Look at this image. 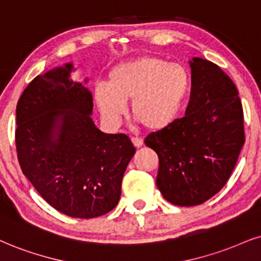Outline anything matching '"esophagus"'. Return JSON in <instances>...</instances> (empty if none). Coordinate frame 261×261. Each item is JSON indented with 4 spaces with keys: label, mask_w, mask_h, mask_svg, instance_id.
Masks as SVG:
<instances>
[{
    "label": "esophagus",
    "mask_w": 261,
    "mask_h": 261,
    "mask_svg": "<svg viewBox=\"0 0 261 261\" xmlns=\"http://www.w3.org/2000/svg\"><path fill=\"white\" fill-rule=\"evenodd\" d=\"M132 143H133V145L136 147H141L144 144V140L141 139V138H138V137H133L132 138Z\"/></svg>",
    "instance_id": "34e87169"
}]
</instances>
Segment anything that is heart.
<instances>
[{"label": "heart", "instance_id": "b5f03b06", "mask_svg": "<svg viewBox=\"0 0 261 261\" xmlns=\"http://www.w3.org/2000/svg\"><path fill=\"white\" fill-rule=\"evenodd\" d=\"M191 89L188 69L163 58L143 56L115 65L108 85L98 83L93 98L106 121L117 124L130 100L133 118L150 130L165 129L176 120Z\"/></svg>", "mask_w": 261, "mask_h": 261}]
</instances>
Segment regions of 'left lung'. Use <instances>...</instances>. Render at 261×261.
I'll return each instance as SVG.
<instances>
[{"instance_id":"1","label":"left lung","mask_w":261,"mask_h":261,"mask_svg":"<svg viewBox=\"0 0 261 261\" xmlns=\"http://www.w3.org/2000/svg\"><path fill=\"white\" fill-rule=\"evenodd\" d=\"M185 116L145 138L160 160L156 185L181 207L203 203L223 189L244 144L243 110L234 83L217 64L192 58Z\"/></svg>"}]
</instances>
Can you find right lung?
I'll list each match as a JSON object with an SVG mask.
<instances>
[{"mask_svg": "<svg viewBox=\"0 0 261 261\" xmlns=\"http://www.w3.org/2000/svg\"><path fill=\"white\" fill-rule=\"evenodd\" d=\"M72 71L67 63L29 83L15 111V144L22 173L47 203L91 219L117 205L136 147L125 134L96 127L92 93Z\"/></svg>", "mask_w": 261, "mask_h": 261, "instance_id": "add662e5", "label": "right lung"}]
</instances>
